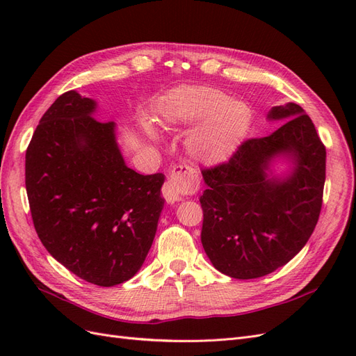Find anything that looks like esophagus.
Returning <instances> with one entry per match:
<instances>
[{
    "label": "esophagus",
    "mask_w": 356,
    "mask_h": 356,
    "mask_svg": "<svg viewBox=\"0 0 356 356\" xmlns=\"http://www.w3.org/2000/svg\"><path fill=\"white\" fill-rule=\"evenodd\" d=\"M199 181L195 172L186 165H177L170 169L168 179L163 186V197L168 203L179 202L184 195H190L197 190Z\"/></svg>",
    "instance_id": "1"
}]
</instances>
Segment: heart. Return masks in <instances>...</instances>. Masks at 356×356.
Wrapping results in <instances>:
<instances>
[{"label":"heart","mask_w":356,"mask_h":356,"mask_svg":"<svg viewBox=\"0 0 356 356\" xmlns=\"http://www.w3.org/2000/svg\"><path fill=\"white\" fill-rule=\"evenodd\" d=\"M163 120L170 126H186L202 120L188 134V154L202 163H220L230 159L250 132L252 110L243 101L207 86H182L174 89L160 105ZM153 139L159 132L153 122H143Z\"/></svg>","instance_id":"obj_1"}]
</instances>
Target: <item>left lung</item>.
I'll list each match as a JSON object with an SVG mask.
<instances>
[{
	"instance_id": "obj_1",
	"label": "left lung",
	"mask_w": 356,
	"mask_h": 356,
	"mask_svg": "<svg viewBox=\"0 0 356 356\" xmlns=\"http://www.w3.org/2000/svg\"><path fill=\"white\" fill-rule=\"evenodd\" d=\"M267 118L286 122L202 170L208 186L200 196L203 250L217 270L234 279L261 277L293 260L322 207L327 153L315 124L294 102L273 106ZM277 156L293 165L285 177L270 170Z\"/></svg>"
}]
</instances>
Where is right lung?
<instances>
[{"mask_svg": "<svg viewBox=\"0 0 356 356\" xmlns=\"http://www.w3.org/2000/svg\"><path fill=\"white\" fill-rule=\"evenodd\" d=\"M70 90L41 117L26 149L25 184L34 227L50 255L90 284L113 286L141 268L165 199L163 174L127 168L114 122Z\"/></svg>", "mask_w": 356, "mask_h": 356, "instance_id": "add662e5", "label": "right lung"}]
</instances>
